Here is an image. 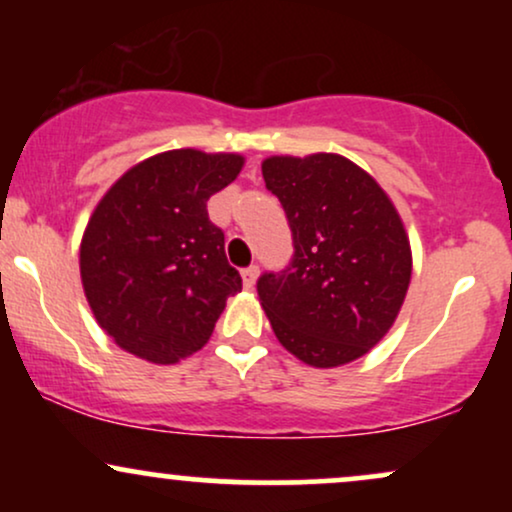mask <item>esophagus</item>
Returning a JSON list of instances; mask_svg holds the SVG:
<instances>
[{
  "mask_svg": "<svg viewBox=\"0 0 512 512\" xmlns=\"http://www.w3.org/2000/svg\"><path fill=\"white\" fill-rule=\"evenodd\" d=\"M257 274H260V267H257V264H250V267L243 269V284H245V289H252V286H255Z\"/></svg>",
  "mask_w": 512,
  "mask_h": 512,
  "instance_id": "1",
  "label": "esophagus"
}]
</instances>
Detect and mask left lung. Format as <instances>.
Wrapping results in <instances>:
<instances>
[{
  "label": "left lung",
  "instance_id": "left-lung-1",
  "mask_svg": "<svg viewBox=\"0 0 512 512\" xmlns=\"http://www.w3.org/2000/svg\"><path fill=\"white\" fill-rule=\"evenodd\" d=\"M293 236L281 272L257 296L284 349L315 368L368 354L392 327L411 279V248L395 204L363 168L337 154L262 163Z\"/></svg>",
  "mask_w": 512,
  "mask_h": 512
}]
</instances>
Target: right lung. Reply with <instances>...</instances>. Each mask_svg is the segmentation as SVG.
Here are the masks:
<instances>
[{
  "label": "right lung",
  "mask_w": 512,
  "mask_h": 512,
  "mask_svg": "<svg viewBox=\"0 0 512 512\" xmlns=\"http://www.w3.org/2000/svg\"><path fill=\"white\" fill-rule=\"evenodd\" d=\"M243 156L175 149L129 168L81 238V284L98 325L151 363L202 349L243 289L207 202L238 178Z\"/></svg>",
  "instance_id": "obj_1"
}]
</instances>
